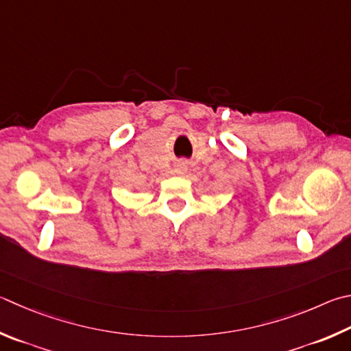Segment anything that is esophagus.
<instances>
[{
    "label": "esophagus",
    "instance_id": "34e87169",
    "mask_svg": "<svg viewBox=\"0 0 351 351\" xmlns=\"http://www.w3.org/2000/svg\"><path fill=\"white\" fill-rule=\"evenodd\" d=\"M175 171L178 175H184L187 171V164L186 162H178L175 165Z\"/></svg>",
    "mask_w": 351,
    "mask_h": 351
}]
</instances>
